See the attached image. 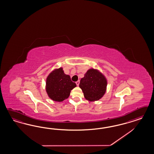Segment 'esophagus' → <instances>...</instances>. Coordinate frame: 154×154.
Wrapping results in <instances>:
<instances>
[{
  "label": "esophagus",
  "instance_id": "1",
  "mask_svg": "<svg viewBox=\"0 0 154 154\" xmlns=\"http://www.w3.org/2000/svg\"><path fill=\"white\" fill-rule=\"evenodd\" d=\"M75 84L77 85V86H79V81H77L75 82Z\"/></svg>",
  "mask_w": 154,
  "mask_h": 154
}]
</instances>
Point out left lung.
<instances>
[{"instance_id":"obj_1","label":"left lung","mask_w":154,"mask_h":154,"mask_svg":"<svg viewBox=\"0 0 154 154\" xmlns=\"http://www.w3.org/2000/svg\"><path fill=\"white\" fill-rule=\"evenodd\" d=\"M107 81L105 76L97 69H90L82 78L79 86L84 93V97L90 102L102 98L106 92Z\"/></svg>"}]
</instances>
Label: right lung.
<instances>
[{
    "label": "right lung",
    "mask_w": 154,
    "mask_h": 154,
    "mask_svg": "<svg viewBox=\"0 0 154 154\" xmlns=\"http://www.w3.org/2000/svg\"><path fill=\"white\" fill-rule=\"evenodd\" d=\"M75 87L76 84L71 81L70 75H65L63 68L54 69L47 77V94L54 101L60 102L67 99Z\"/></svg>",
    "instance_id": "right-lung-1"
}]
</instances>
